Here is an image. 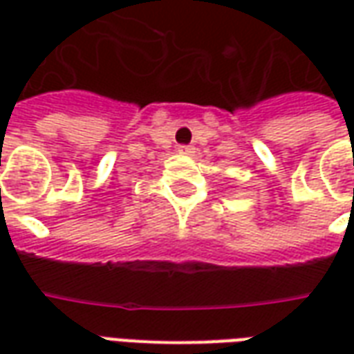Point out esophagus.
I'll list each match as a JSON object with an SVG mask.
<instances>
[{"instance_id":"1","label":"esophagus","mask_w":354,"mask_h":354,"mask_svg":"<svg viewBox=\"0 0 354 354\" xmlns=\"http://www.w3.org/2000/svg\"><path fill=\"white\" fill-rule=\"evenodd\" d=\"M193 149H195L193 146H180V147H178V153H180V155H193Z\"/></svg>"}]
</instances>
